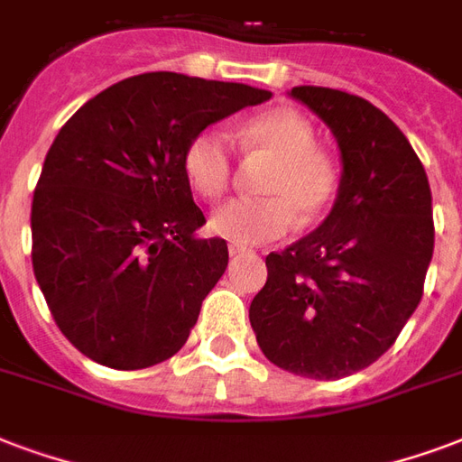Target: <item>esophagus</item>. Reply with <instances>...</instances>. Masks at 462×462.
I'll return each mask as SVG.
<instances>
[{
	"label": "esophagus",
	"instance_id": "34e87169",
	"mask_svg": "<svg viewBox=\"0 0 462 462\" xmlns=\"http://www.w3.org/2000/svg\"><path fill=\"white\" fill-rule=\"evenodd\" d=\"M244 253H248V248H244V245H238V244L228 245V255H231V258H238V255H244Z\"/></svg>",
	"mask_w": 462,
	"mask_h": 462
}]
</instances>
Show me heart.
<instances>
[{
  "instance_id": "1",
  "label": "heart",
  "mask_w": 462,
  "mask_h": 462,
  "mask_svg": "<svg viewBox=\"0 0 462 462\" xmlns=\"http://www.w3.org/2000/svg\"><path fill=\"white\" fill-rule=\"evenodd\" d=\"M244 148H258L275 158L263 180L265 197H234L211 211L209 228L238 245L275 241L292 228L314 224L338 194V165L317 148V128L292 109L258 114L236 128ZM185 178L194 192L214 199L231 182V145L214 128L189 138L182 152Z\"/></svg>"
}]
</instances>
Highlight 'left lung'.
I'll list each match as a JSON object with an SVG mask.
<instances>
[{
  "instance_id": "1",
  "label": "left lung",
  "mask_w": 462,
  "mask_h": 462,
  "mask_svg": "<svg viewBox=\"0 0 462 462\" xmlns=\"http://www.w3.org/2000/svg\"><path fill=\"white\" fill-rule=\"evenodd\" d=\"M336 136L341 185L317 231L265 258L251 326L270 363L338 380L375 363L424 294L433 255L431 187L394 121L363 97L292 87Z\"/></svg>"
}]
</instances>
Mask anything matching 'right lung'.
Here are the masks:
<instances>
[{"instance_id": "obj_1", "label": "right lung", "mask_w": 462, "mask_h": 462, "mask_svg": "<svg viewBox=\"0 0 462 462\" xmlns=\"http://www.w3.org/2000/svg\"><path fill=\"white\" fill-rule=\"evenodd\" d=\"M268 89L145 72L65 121L31 204L33 275L62 336L99 365L172 358L228 265L182 168L189 138Z\"/></svg>"}]
</instances>
